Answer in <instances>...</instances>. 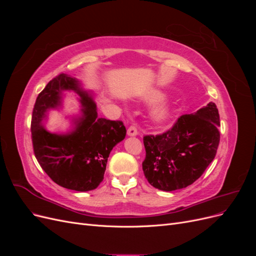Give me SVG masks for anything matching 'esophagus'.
I'll list each match as a JSON object with an SVG mask.
<instances>
[{
    "label": "esophagus",
    "mask_w": 256,
    "mask_h": 256,
    "mask_svg": "<svg viewBox=\"0 0 256 256\" xmlns=\"http://www.w3.org/2000/svg\"><path fill=\"white\" fill-rule=\"evenodd\" d=\"M127 134H128L129 136H136L138 134V129H136V127L134 126V125H131V126L128 128V130H127Z\"/></svg>",
    "instance_id": "34e87169"
}]
</instances>
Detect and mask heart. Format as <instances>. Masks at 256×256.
Instances as JSON below:
<instances>
[{"label": "heart", "instance_id": "heart-1", "mask_svg": "<svg viewBox=\"0 0 256 256\" xmlns=\"http://www.w3.org/2000/svg\"><path fill=\"white\" fill-rule=\"evenodd\" d=\"M164 97V92L160 90H150L144 96V100L147 102H156L159 99ZM172 115V108L168 104H161L158 106L154 108L152 111V118L154 122H166Z\"/></svg>", "mask_w": 256, "mask_h": 256}]
</instances>
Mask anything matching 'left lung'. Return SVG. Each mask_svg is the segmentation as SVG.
I'll return each mask as SVG.
<instances>
[{
    "label": "left lung",
    "instance_id": "1",
    "mask_svg": "<svg viewBox=\"0 0 256 256\" xmlns=\"http://www.w3.org/2000/svg\"><path fill=\"white\" fill-rule=\"evenodd\" d=\"M220 118L209 102L194 114L182 115L174 126L158 136H145L142 164L146 180L162 191L192 184L214 159L220 142Z\"/></svg>",
    "mask_w": 256,
    "mask_h": 256
}]
</instances>
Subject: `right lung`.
Here are the masks:
<instances>
[{"instance_id": "add662e5", "label": "right lung", "mask_w": 256, "mask_h": 256, "mask_svg": "<svg viewBox=\"0 0 256 256\" xmlns=\"http://www.w3.org/2000/svg\"><path fill=\"white\" fill-rule=\"evenodd\" d=\"M64 90L80 95L82 116L74 118L75 127L68 134H52L43 120L50 108L61 105ZM30 131L35 157L44 171L60 187L81 192L96 189L104 180L111 150L126 136L122 122L99 118L90 92L66 74L53 78L38 95Z\"/></svg>"}]
</instances>
